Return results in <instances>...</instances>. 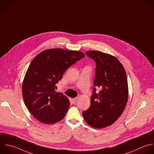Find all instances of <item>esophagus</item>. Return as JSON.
<instances>
[{
  "label": "esophagus",
  "mask_w": 154,
  "mask_h": 154,
  "mask_svg": "<svg viewBox=\"0 0 154 154\" xmlns=\"http://www.w3.org/2000/svg\"><path fill=\"white\" fill-rule=\"evenodd\" d=\"M72 101L73 103H75L76 102V101H77V98L76 97V98H73V99H72Z\"/></svg>",
  "instance_id": "esophagus-1"
}]
</instances>
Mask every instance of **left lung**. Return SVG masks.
<instances>
[{
    "instance_id": "8db88e82",
    "label": "left lung",
    "mask_w": 154,
    "mask_h": 154,
    "mask_svg": "<svg viewBox=\"0 0 154 154\" xmlns=\"http://www.w3.org/2000/svg\"><path fill=\"white\" fill-rule=\"evenodd\" d=\"M85 54L96 63V72L91 105L82 116L91 126L102 128L114 123L124 111L128 98L126 74L123 65L112 55L96 51ZM97 88H101L99 93Z\"/></svg>"
}]
</instances>
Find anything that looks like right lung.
Masks as SVG:
<instances>
[{
  "label": "right lung",
  "instance_id": "add662e5",
  "mask_svg": "<svg viewBox=\"0 0 154 154\" xmlns=\"http://www.w3.org/2000/svg\"><path fill=\"white\" fill-rule=\"evenodd\" d=\"M85 57L79 51L50 49L38 54L26 73L22 95L26 106L40 122L52 124L62 120L70 106L68 98L56 92V84L71 66Z\"/></svg>",
  "mask_w": 154,
  "mask_h": 154
}]
</instances>
